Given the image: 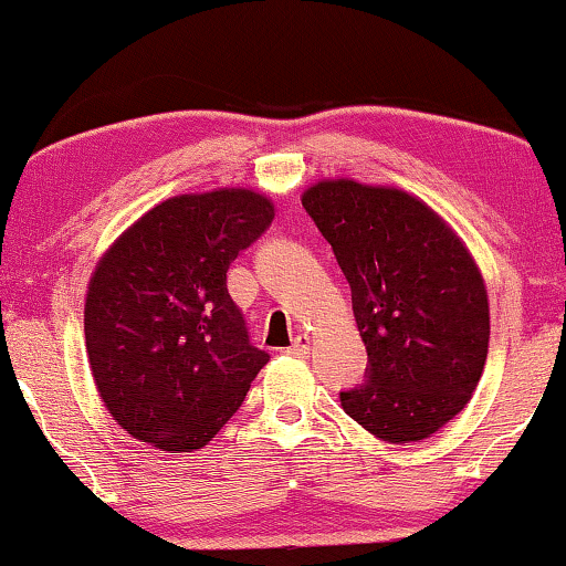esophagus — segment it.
Instances as JSON below:
<instances>
[{"mask_svg":"<svg viewBox=\"0 0 566 566\" xmlns=\"http://www.w3.org/2000/svg\"><path fill=\"white\" fill-rule=\"evenodd\" d=\"M291 353H293V355H308V353H312V337L298 335L296 339H293Z\"/></svg>","mask_w":566,"mask_h":566,"instance_id":"esophagus-1","label":"esophagus"}]
</instances>
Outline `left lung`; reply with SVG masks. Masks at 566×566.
<instances>
[{
	"label": "left lung",
	"instance_id": "obj_1",
	"mask_svg": "<svg viewBox=\"0 0 566 566\" xmlns=\"http://www.w3.org/2000/svg\"><path fill=\"white\" fill-rule=\"evenodd\" d=\"M350 283L366 381L339 391L389 443L422 440L467 407L490 345L482 275L436 211L394 188L329 180L301 198Z\"/></svg>",
	"mask_w": 566,
	"mask_h": 566
}]
</instances>
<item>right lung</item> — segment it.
I'll list each match as a JSON object with an SVG mask.
<instances>
[{"instance_id": "add662e5", "label": "right lung", "mask_w": 566, "mask_h": 566, "mask_svg": "<svg viewBox=\"0 0 566 566\" xmlns=\"http://www.w3.org/2000/svg\"><path fill=\"white\" fill-rule=\"evenodd\" d=\"M273 216L252 190L169 198L99 260L84 337L99 397L128 436L196 451L242 407L270 355L250 343L227 270Z\"/></svg>"}]
</instances>
